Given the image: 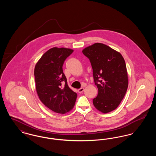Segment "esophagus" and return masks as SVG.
I'll return each instance as SVG.
<instances>
[{
    "mask_svg": "<svg viewBox=\"0 0 156 156\" xmlns=\"http://www.w3.org/2000/svg\"><path fill=\"white\" fill-rule=\"evenodd\" d=\"M83 90H84V88H81L80 89H79L78 90V93L81 94L82 92H83Z\"/></svg>",
    "mask_w": 156,
    "mask_h": 156,
    "instance_id": "esophagus-1",
    "label": "esophagus"
}]
</instances>
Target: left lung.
Masks as SVG:
<instances>
[{
  "label": "left lung",
  "mask_w": 156,
  "mask_h": 156,
  "mask_svg": "<svg viewBox=\"0 0 156 156\" xmlns=\"http://www.w3.org/2000/svg\"><path fill=\"white\" fill-rule=\"evenodd\" d=\"M89 58L98 94L93 104L99 111L107 113L116 109L126 94L128 75L122 54L102 43H95L82 50Z\"/></svg>",
  "instance_id": "obj_1"
}]
</instances>
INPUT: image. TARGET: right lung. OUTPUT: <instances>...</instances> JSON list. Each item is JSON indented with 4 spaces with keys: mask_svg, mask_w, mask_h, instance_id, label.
<instances>
[{
    "mask_svg": "<svg viewBox=\"0 0 156 156\" xmlns=\"http://www.w3.org/2000/svg\"><path fill=\"white\" fill-rule=\"evenodd\" d=\"M73 50L53 47L45 52L34 68L36 89L40 100L54 112L64 114L73 109L77 94L69 88L62 66Z\"/></svg>",
    "mask_w": 156,
    "mask_h": 156,
    "instance_id": "obj_1",
    "label": "right lung"
}]
</instances>
